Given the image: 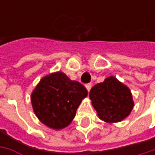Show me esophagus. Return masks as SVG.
<instances>
[{"label": "esophagus", "instance_id": "obj_1", "mask_svg": "<svg viewBox=\"0 0 155 155\" xmlns=\"http://www.w3.org/2000/svg\"><path fill=\"white\" fill-rule=\"evenodd\" d=\"M85 87H86L87 91H91V84H87L86 85H85Z\"/></svg>", "mask_w": 155, "mask_h": 155}]
</instances>
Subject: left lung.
Masks as SVG:
<instances>
[{"label": "left lung", "instance_id": "8db88e82", "mask_svg": "<svg viewBox=\"0 0 155 155\" xmlns=\"http://www.w3.org/2000/svg\"><path fill=\"white\" fill-rule=\"evenodd\" d=\"M90 98L99 119L109 123L124 120L134 108L131 91L114 76L94 85L90 91Z\"/></svg>", "mask_w": 155, "mask_h": 155}]
</instances>
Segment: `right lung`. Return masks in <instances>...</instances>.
Returning a JSON list of instances; mask_svg holds the SVG:
<instances>
[{"instance_id":"right-lung-1","label":"right lung","mask_w":155,"mask_h":155,"mask_svg":"<svg viewBox=\"0 0 155 155\" xmlns=\"http://www.w3.org/2000/svg\"><path fill=\"white\" fill-rule=\"evenodd\" d=\"M87 95L83 84L71 80L62 71H56L40 79L31 94V103L40 122L48 128L59 130L71 124Z\"/></svg>"}]
</instances>
